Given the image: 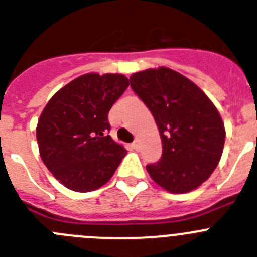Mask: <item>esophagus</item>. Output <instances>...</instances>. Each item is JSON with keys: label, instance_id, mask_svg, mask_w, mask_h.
<instances>
[{"label": "esophagus", "instance_id": "obj_1", "mask_svg": "<svg viewBox=\"0 0 257 257\" xmlns=\"http://www.w3.org/2000/svg\"><path fill=\"white\" fill-rule=\"evenodd\" d=\"M133 148H134V149H139V148H140V142H139V140L136 139L135 142L133 143Z\"/></svg>", "mask_w": 257, "mask_h": 257}]
</instances>
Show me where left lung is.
I'll return each mask as SVG.
<instances>
[{
	"mask_svg": "<svg viewBox=\"0 0 257 257\" xmlns=\"http://www.w3.org/2000/svg\"><path fill=\"white\" fill-rule=\"evenodd\" d=\"M130 83L153 114L162 140L161 160L147 166L152 180L175 194L197 189L216 169L224 149L225 127L216 106L170 68L134 73Z\"/></svg>",
	"mask_w": 257,
	"mask_h": 257,
	"instance_id": "8db88e82",
	"label": "left lung"
}]
</instances>
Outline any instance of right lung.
I'll use <instances>...</instances> for the list:
<instances>
[{"instance_id": "1", "label": "right lung", "mask_w": 257, "mask_h": 257, "mask_svg": "<svg viewBox=\"0 0 257 257\" xmlns=\"http://www.w3.org/2000/svg\"><path fill=\"white\" fill-rule=\"evenodd\" d=\"M127 87L123 74H82L61 87L41 113L36 128L40 156L68 189H99L126 156L123 145L106 134L109 110Z\"/></svg>"}]
</instances>
